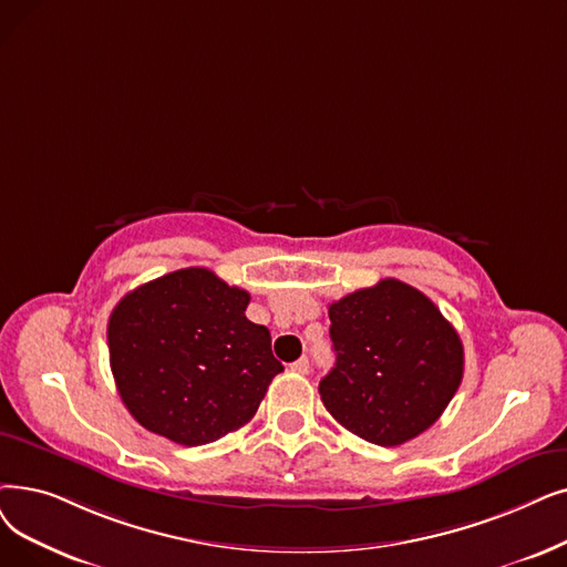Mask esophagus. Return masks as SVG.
Wrapping results in <instances>:
<instances>
[{
  "label": "esophagus",
  "mask_w": 567,
  "mask_h": 567,
  "mask_svg": "<svg viewBox=\"0 0 567 567\" xmlns=\"http://www.w3.org/2000/svg\"><path fill=\"white\" fill-rule=\"evenodd\" d=\"M289 368H291L293 373H301V375H306V373L310 371V361H308V357H301L299 361H293Z\"/></svg>",
  "instance_id": "34e87169"
}]
</instances>
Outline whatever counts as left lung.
I'll list each match as a JSON object with an SVG mask.
<instances>
[{
	"label": "left lung",
	"mask_w": 567,
	"mask_h": 567,
	"mask_svg": "<svg viewBox=\"0 0 567 567\" xmlns=\"http://www.w3.org/2000/svg\"><path fill=\"white\" fill-rule=\"evenodd\" d=\"M336 365L319 382L333 420L380 447L437 422L463 380V344L437 306L384 278L329 306Z\"/></svg>",
	"instance_id": "1"
}]
</instances>
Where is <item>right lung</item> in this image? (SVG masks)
Here are the masks:
<instances>
[{
    "label": "right lung",
    "instance_id": "obj_1",
    "mask_svg": "<svg viewBox=\"0 0 567 567\" xmlns=\"http://www.w3.org/2000/svg\"><path fill=\"white\" fill-rule=\"evenodd\" d=\"M248 303V291L199 266L122 297L106 331L111 371L143 429L199 447L252 420L282 363Z\"/></svg>",
    "mask_w": 567,
    "mask_h": 567
}]
</instances>
